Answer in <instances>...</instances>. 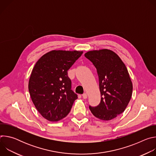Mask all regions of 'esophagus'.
Segmentation results:
<instances>
[{
  "label": "esophagus",
  "instance_id": "esophagus-1",
  "mask_svg": "<svg viewBox=\"0 0 156 156\" xmlns=\"http://www.w3.org/2000/svg\"><path fill=\"white\" fill-rule=\"evenodd\" d=\"M82 97H83V99H86L87 98V95L86 93H84V94H82Z\"/></svg>",
  "mask_w": 156,
  "mask_h": 156
}]
</instances>
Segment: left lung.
Masks as SVG:
<instances>
[{"mask_svg": "<svg viewBox=\"0 0 156 156\" xmlns=\"http://www.w3.org/2000/svg\"><path fill=\"white\" fill-rule=\"evenodd\" d=\"M84 56L94 65L99 76L101 102L89 106L92 114L102 120H110L124 112L133 91L125 65L117 54L108 49L91 51Z\"/></svg>", "mask_w": 156, "mask_h": 156, "instance_id": "8db88e82", "label": "left lung"}]
</instances>
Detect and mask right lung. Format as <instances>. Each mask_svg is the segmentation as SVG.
I'll list each match as a JSON object with an SVG mask.
<instances>
[{
	"label": "right lung",
	"mask_w": 156,
	"mask_h": 156,
	"mask_svg": "<svg viewBox=\"0 0 156 156\" xmlns=\"http://www.w3.org/2000/svg\"><path fill=\"white\" fill-rule=\"evenodd\" d=\"M83 51H52L36 63L29 80L32 101L41 115L57 122L70 112L78 95L72 90L67 71Z\"/></svg>",
	"instance_id": "right-lung-1"
}]
</instances>
